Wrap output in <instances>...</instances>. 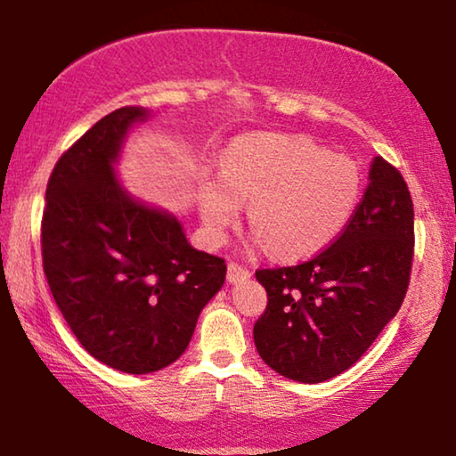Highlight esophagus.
I'll use <instances>...</instances> for the list:
<instances>
[{
  "label": "esophagus",
  "mask_w": 456,
  "mask_h": 456,
  "mask_svg": "<svg viewBox=\"0 0 456 456\" xmlns=\"http://www.w3.org/2000/svg\"><path fill=\"white\" fill-rule=\"evenodd\" d=\"M249 276H251V272H249L248 268L240 266V264L231 262L229 266H227V281H229L231 284H235V282H241V281H248Z\"/></svg>",
  "instance_id": "esophagus-1"
}]
</instances>
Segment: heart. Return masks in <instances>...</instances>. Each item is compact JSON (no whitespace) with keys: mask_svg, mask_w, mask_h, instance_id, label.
I'll use <instances>...</instances> for the list:
<instances>
[{"mask_svg":"<svg viewBox=\"0 0 456 456\" xmlns=\"http://www.w3.org/2000/svg\"><path fill=\"white\" fill-rule=\"evenodd\" d=\"M362 175L356 161L303 134L257 133L231 142L223 174H205L200 219L221 240L249 202L251 241L284 260L328 248L354 216Z\"/></svg>","mask_w":456,"mask_h":456,"instance_id":"heart-1","label":"heart"}]
</instances>
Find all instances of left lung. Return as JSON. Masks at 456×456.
Segmentation results:
<instances>
[{
  "instance_id": "1",
  "label": "left lung",
  "mask_w": 456,
  "mask_h": 456,
  "mask_svg": "<svg viewBox=\"0 0 456 456\" xmlns=\"http://www.w3.org/2000/svg\"><path fill=\"white\" fill-rule=\"evenodd\" d=\"M413 257V202L403 175L370 161L344 233L314 260L257 270L268 307L254 342L278 375L323 383L348 370L402 307Z\"/></svg>"
}]
</instances>
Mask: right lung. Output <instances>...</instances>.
<instances>
[{
    "instance_id": "right-lung-1",
    "label": "right lung",
    "mask_w": 456,
    "mask_h": 456,
    "mask_svg": "<svg viewBox=\"0 0 456 456\" xmlns=\"http://www.w3.org/2000/svg\"><path fill=\"white\" fill-rule=\"evenodd\" d=\"M141 106L98 120L61 155L46 186L43 266L79 344L128 375L166 369L188 348L225 282L223 257L190 246L178 216L147 205L117 174Z\"/></svg>"
}]
</instances>
